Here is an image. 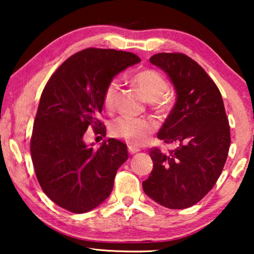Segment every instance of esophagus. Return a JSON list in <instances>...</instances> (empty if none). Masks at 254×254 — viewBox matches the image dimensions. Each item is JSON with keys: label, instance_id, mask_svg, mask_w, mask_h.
Returning a JSON list of instances; mask_svg holds the SVG:
<instances>
[{"label": "esophagus", "instance_id": "34e87169", "mask_svg": "<svg viewBox=\"0 0 254 254\" xmlns=\"http://www.w3.org/2000/svg\"><path fill=\"white\" fill-rule=\"evenodd\" d=\"M128 151H129L130 155H133V154H136V152L140 151V149L134 147V145H128Z\"/></svg>", "mask_w": 254, "mask_h": 254}]
</instances>
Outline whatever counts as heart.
<instances>
[{
	"instance_id": "heart-1",
	"label": "heart",
	"mask_w": 254,
	"mask_h": 254,
	"mask_svg": "<svg viewBox=\"0 0 254 254\" xmlns=\"http://www.w3.org/2000/svg\"><path fill=\"white\" fill-rule=\"evenodd\" d=\"M133 82L148 102L161 103L162 97L168 92L169 83L161 72L155 69H143L134 75ZM120 82L113 78L106 85L104 91V104L107 109H112L116 102ZM154 124L144 118H134L123 116L114 121L111 126V131L114 136L126 140L133 145H143L154 131Z\"/></svg>"
}]
</instances>
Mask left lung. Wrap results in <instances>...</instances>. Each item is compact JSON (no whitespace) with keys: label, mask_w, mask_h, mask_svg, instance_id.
<instances>
[{"label":"left lung","mask_w":254,"mask_h":254,"mask_svg":"<svg viewBox=\"0 0 254 254\" xmlns=\"http://www.w3.org/2000/svg\"><path fill=\"white\" fill-rule=\"evenodd\" d=\"M150 62L175 88V106L157 136L177 148L170 155L150 149L154 168L142 187L161 206L184 209L216 184L228 157L230 127L220 90L195 61L182 53H158Z\"/></svg>","instance_id":"left-lung-1"}]
</instances>
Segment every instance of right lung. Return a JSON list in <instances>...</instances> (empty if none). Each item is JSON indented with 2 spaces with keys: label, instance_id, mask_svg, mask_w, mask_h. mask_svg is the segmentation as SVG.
Wrapping results in <instances>:
<instances>
[{
  "label": "right lung",
  "instance_id": "obj_1",
  "mask_svg": "<svg viewBox=\"0 0 254 254\" xmlns=\"http://www.w3.org/2000/svg\"><path fill=\"white\" fill-rule=\"evenodd\" d=\"M140 61L129 52L86 48L67 59L47 82L30 148L38 182L58 206L83 214L110 196L118 169L128 159L127 145L109 138L93 149L83 136L90 125L102 127L98 114L109 82Z\"/></svg>",
  "mask_w": 254,
  "mask_h": 254
}]
</instances>
